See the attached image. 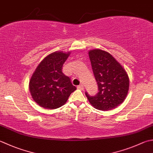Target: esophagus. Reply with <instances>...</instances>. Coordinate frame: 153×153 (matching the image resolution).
I'll use <instances>...</instances> for the list:
<instances>
[{"instance_id":"34e87169","label":"esophagus","mask_w":153,"mask_h":153,"mask_svg":"<svg viewBox=\"0 0 153 153\" xmlns=\"http://www.w3.org/2000/svg\"><path fill=\"white\" fill-rule=\"evenodd\" d=\"M77 89H81V90H83V89H84V87H83V84H80V85H77Z\"/></svg>"}]
</instances>
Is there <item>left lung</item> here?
<instances>
[{
  "instance_id": "left-lung-1",
  "label": "left lung",
  "mask_w": 153,
  "mask_h": 153,
  "mask_svg": "<svg viewBox=\"0 0 153 153\" xmlns=\"http://www.w3.org/2000/svg\"><path fill=\"white\" fill-rule=\"evenodd\" d=\"M91 67L98 85V93L85 95L92 106L101 111H107L119 105L126 97L129 79L121 64L110 54L101 50L89 52Z\"/></svg>"
}]
</instances>
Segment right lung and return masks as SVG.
<instances>
[{
	"label": "right lung",
	"mask_w": 153,
	"mask_h": 153,
	"mask_svg": "<svg viewBox=\"0 0 153 153\" xmlns=\"http://www.w3.org/2000/svg\"><path fill=\"white\" fill-rule=\"evenodd\" d=\"M70 52H53L46 56L36 69L29 83L33 100L40 107L49 109L60 107L76 89L71 79L62 71Z\"/></svg>",
	"instance_id": "1"
}]
</instances>
